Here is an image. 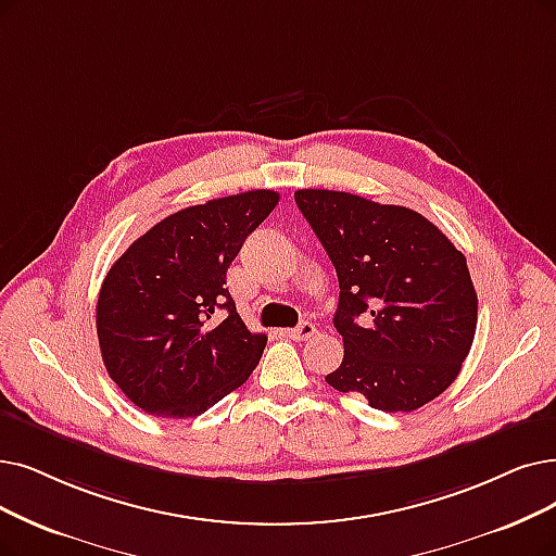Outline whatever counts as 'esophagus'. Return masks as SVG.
<instances>
[{
    "mask_svg": "<svg viewBox=\"0 0 556 556\" xmlns=\"http://www.w3.org/2000/svg\"><path fill=\"white\" fill-rule=\"evenodd\" d=\"M317 332V328H315V324L313 321H303V324H299L296 328H290V330H285V336L287 338H292V340H296V342H305V340H309Z\"/></svg>",
    "mask_w": 556,
    "mask_h": 556,
    "instance_id": "34e87169",
    "label": "esophagus"
}]
</instances>
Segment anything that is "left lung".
<instances>
[{"mask_svg": "<svg viewBox=\"0 0 556 556\" xmlns=\"http://www.w3.org/2000/svg\"><path fill=\"white\" fill-rule=\"evenodd\" d=\"M294 201L340 280L332 324L344 358L326 383L386 413L433 402L456 381L477 330L465 255L408 207L328 189H299Z\"/></svg>", "mask_w": 556, "mask_h": 556, "instance_id": "obj_1", "label": "left lung"}]
</instances>
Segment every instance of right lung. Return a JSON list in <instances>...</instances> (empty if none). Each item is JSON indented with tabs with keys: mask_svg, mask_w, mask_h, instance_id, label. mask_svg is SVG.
<instances>
[{
	"mask_svg": "<svg viewBox=\"0 0 556 556\" xmlns=\"http://www.w3.org/2000/svg\"><path fill=\"white\" fill-rule=\"evenodd\" d=\"M278 198L255 189L175 212L104 276L96 307L102 361L148 415H201L257 367L266 336L241 321L226 274Z\"/></svg>",
	"mask_w": 556,
	"mask_h": 556,
	"instance_id": "1",
	"label": "right lung"
}]
</instances>
